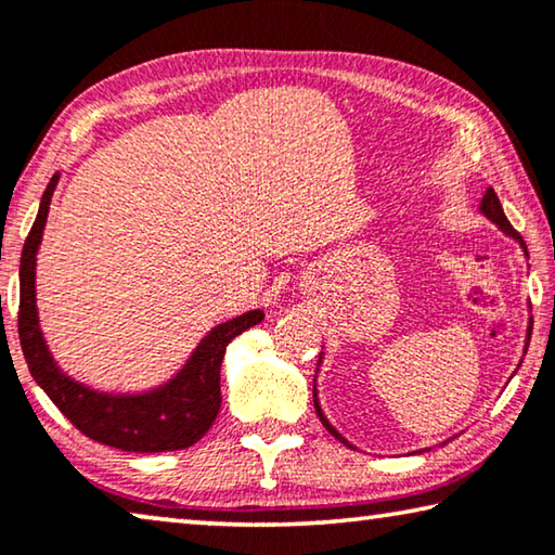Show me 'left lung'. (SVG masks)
<instances>
[{
  "label": "left lung",
  "instance_id": "left-lung-1",
  "mask_svg": "<svg viewBox=\"0 0 555 555\" xmlns=\"http://www.w3.org/2000/svg\"><path fill=\"white\" fill-rule=\"evenodd\" d=\"M479 209H481L483 215H487V217L491 219V222L499 224V230H501V232L508 234V236H514V240L521 242V246H524V249H526V244H524V240H521V234H518V232L514 230V227H512V222H508V219H506L504 209H501V202H499V197H496V192L491 190V188L487 190V195L481 197V207H479ZM526 257H529V254H526ZM531 325H533V323H531ZM529 336H531V328H529ZM526 346H529V343H526ZM313 404H315V412H319V417H321V422H323V427L328 429V433H331L333 437L340 439L343 444H348L346 439H343V437L336 433V427H333L331 422L325 420V415H323V412H321V404H319V400H315V388H313ZM348 447H350V444H348Z\"/></svg>",
  "mask_w": 555,
  "mask_h": 555
}]
</instances>
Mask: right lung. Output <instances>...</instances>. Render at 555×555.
Returning <instances> with one entry per match:
<instances>
[{
    "instance_id": "right-lung-1",
    "label": "right lung",
    "mask_w": 555,
    "mask_h": 555,
    "mask_svg": "<svg viewBox=\"0 0 555 555\" xmlns=\"http://www.w3.org/2000/svg\"><path fill=\"white\" fill-rule=\"evenodd\" d=\"M59 175L43 190L39 215L26 236L20 263V343L26 365L41 390L49 395L78 433L122 452H172L195 444L217 420L222 390L219 367L230 343L251 325L261 323L263 311H249L227 321L205 336L188 365L153 392L103 395L88 390L59 371L39 331L37 294H34V263L47 224L51 195Z\"/></svg>"
}]
</instances>
